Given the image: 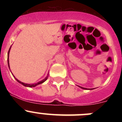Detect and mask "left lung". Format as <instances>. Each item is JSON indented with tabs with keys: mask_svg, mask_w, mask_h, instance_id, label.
I'll return each mask as SVG.
<instances>
[{
	"mask_svg": "<svg viewBox=\"0 0 122 122\" xmlns=\"http://www.w3.org/2000/svg\"><path fill=\"white\" fill-rule=\"evenodd\" d=\"M80 87V88H83V89H86V90H87V88H84V87H81V86H79ZM88 90H92V89H88Z\"/></svg>",
	"mask_w": 122,
	"mask_h": 122,
	"instance_id": "left-lung-1",
	"label": "left lung"
}]
</instances>
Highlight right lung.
<instances>
[{
  "mask_svg": "<svg viewBox=\"0 0 122 122\" xmlns=\"http://www.w3.org/2000/svg\"><path fill=\"white\" fill-rule=\"evenodd\" d=\"M10 48H11V46H10V47L9 50V51H8V67H9V69H10V66H9V52H10ZM48 76H47V77H45V78H44V80H42L41 81L38 82V83H36V84H26V83H22V82L18 80V79H16V78H15V79L17 81L19 82V83H20V84H22L23 85V86H25V87H35V86H37V85H38V84H42V83H44V81H46V80H47V78H48ZM13 77H15V76H13Z\"/></svg>",
  "mask_w": 122,
  "mask_h": 122,
  "instance_id": "right-lung-1",
  "label": "right lung"
}]
</instances>
